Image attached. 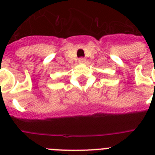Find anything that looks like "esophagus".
<instances>
[{"mask_svg": "<svg viewBox=\"0 0 155 155\" xmlns=\"http://www.w3.org/2000/svg\"><path fill=\"white\" fill-rule=\"evenodd\" d=\"M79 63H85V61H86V59H85V58H82V57H81V58H79Z\"/></svg>", "mask_w": 155, "mask_h": 155, "instance_id": "34e87169", "label": "esophagus"}]
</instances>
